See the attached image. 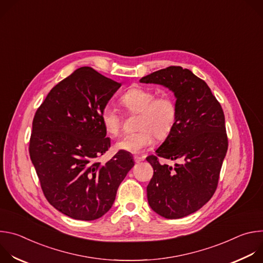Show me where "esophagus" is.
<instances>
[{"instance_id": "1", "label": "esophagus", "mask_w": 263, "mask_h": 263, "mask_svg": "<svg viewBox=\"0 0 263 263\" xmlns=\"http://www.w3.org/2000/svg\"><path fill=\"white\" fill-rule=\"evenodd\" d=\"M143 160V157H139V156H134V161L136 162V163H139V162H141Z\"/></svg>"}]
</instances>
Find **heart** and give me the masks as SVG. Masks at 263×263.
Listing matches in <instances>:
<instances>
[{
	"instance_id": "heart-1",
	"label": "heart",
	"mask_w": 263,
	"mask_h": 263,
	"mask_svg": "<svg viewBox=\"0 0 263 263\" xmlns=\"http://www.w3.org/2000/svg\"><path fill=\"white\" fill-rule=\"evenodd\" d=\"M122 105L132 115H139L138 131L123 135L116 143L120 151L137 154L151 145L154 138L165 139L174 130L178 119V107L170 95L156 93L149 88L136 86L127 90L121 98ZM107 134L117 136L122 130V116L118 109L106 106L101 114Z\"/></svg>"
}]
</instances>
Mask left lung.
<instances>
[{
  "instance_id": "8db88e82",
  "label": "left lung",
  "mask_w": 263,
  "mask_h": 263,
  "mask_svg": "<svg viewBox=\"0 0 263 263\" xmlns=\"http://www.w3.org/2000/svg\"><path fill=\"white\" fill-rule=\"evenodd\" d=\"M139 81L163 85L176 97V126L156 149L157 156L146 157L154 170L146 196L157 214L181 218L202 208L216 191L228 149L223 111L206 82L187 68L168 66ZM158 157L182 163L161 165Z\"/></svg>"
}]
</instances>
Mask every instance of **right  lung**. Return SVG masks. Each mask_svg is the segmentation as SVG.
I'll return each instance as SVG.
<instances>
[{
	"instance_id": "obj_1",
	"label": "right lung",
	"mask_w": 263,
	"mask_h": 263,
	"mask_svg": "<svg viewBox=\"0 0 263 263\" xmlns=\"http://www.w3.org/2000/svg\"><path fill=\"white\" fill-rule=\"evenodd\" d=\"M121 86L91 67H80L51 89L34 116L31 161L48 202L73 219L103 216L134 166L124 151L105 164L97 161L110 147L102 110Z\"/></svg>"
}]
</instances>
